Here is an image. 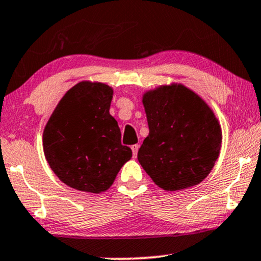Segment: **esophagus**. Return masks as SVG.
I'll return each mask as SVG.
<instances>
[{"mask_svg":"<svg viewBox=\"0 0 261 261\" xmlns=\"http://www.w3.org/2000/svg\"><path fill=\"white\" fill-rule=\"evenodd\" d=\"M138 148H140V146H138V144H134V146H131V149H133V155H134V158H136L137 151H138Z\"/></svg>","mask_w":261,"mask_h":261,"instance_id":"34e87169","label":"esophagus"}]
</instances>
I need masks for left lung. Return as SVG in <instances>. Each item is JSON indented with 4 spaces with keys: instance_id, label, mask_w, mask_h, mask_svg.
Instances as JSON below:
<instances>
[{
    "instance_id": "8db88e82",
    "label": "left lung",
    "mask_w": 261,
    "mask_h": 261,
    "mask_svg": "<svg viewBox=\"0 0 261 261\" xmlns=\"http://www.w3.org/2000/svg\"><path fill=\"white\" fill-rule=\"evenodd\" d=\"M149 135L137 159L167 191L197 186L208 176L222 148V127L203 98L180 83L160 85L142 96Z\"/></svg>"
}]
</instances>
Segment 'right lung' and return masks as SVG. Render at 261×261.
I'll return each instance as SVG.
<instances>
[{"mask_svg":"<svg viewBox=\"0 0 261 261\" xmlns=\"http://www.w3.org/2000/svg\"><path fill=\"white\" fill-rule=\"evenodd\" d=\"M113 88L83 81L72 87L53 111L43 131L49 167L66 186L84 193L110 189L133 151L120 142L110 114Z\"/></svg>","mask_w":261,"mask_h":261,"instance_id":"right-lung-1","label":"right lung"}]
</instances>
